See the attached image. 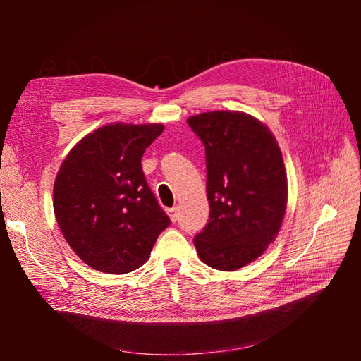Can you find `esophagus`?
<instances>
[{
  "label": "esophagus",
  "instance_id": "1",
  "mask_svg": "<svg viewBox=\"0 0 361 361\" xmlns=\"http://www.w3.org/2000/svg\"><path fill=\"white\" fill-rule=\"evenodd\" d=\"M167 216L171 217V220L175 224V221L178 220V208H169L167 209Z\"/></svg>",
  "mask_w": 361,
  "mask_h": 361
}]
</instances>
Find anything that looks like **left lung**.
<instances>
[{"instance_id":"left-lung-1","label":"left lung","mask_w":361,"mask_h":361,"mask_svg":"<svg viewBox=\"0 0 361 361\" xmlns=\"http://www.w3.org/2000/svg\"><path fill=\"white\" fill-rule=\"evenodd\" d=\"M206 152L209 221L194 239L206 265L234 271L278 235L287 208V173L278 141L242 111H208L188 119Z\"/></svg>"}]
</instances>
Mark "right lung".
I'll list each match as a JSON object with an SVG mask.
<instances>
[{"instance_id":"1","label":"right lung","mask_w":361,"mask_h":361,"mask_svg":"<svg viewBox=\"0 0 361 361\" xmlns=\"http://www.w3.org/2000/svg\"><path fill=\"white\" fill-rule=\"evenodd\" d=\"M163 124H109L74 145L54 183V212L66 242L97 271L124 274L149 259L171 225L142 172Z\"/></svg>"}]
</instances>
